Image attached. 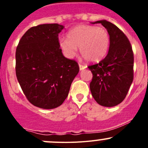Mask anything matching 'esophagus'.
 Listing matches in <instances>:
<instances>
[{"mask_svg":"<svg viewBox=\"0 0 148 148\" xmlns=\"http://www.w3.org/2000/svg\"><path fill=\"white\" fill-rule=\"evenodd\" d=\"M79 69L80 70H82V69H84L85 68H86V66L82 64H79Z\"/></svg>","mask_w":148,"mask_h":148,"instance_id":"1","label":"esophagus"}]
</instances>
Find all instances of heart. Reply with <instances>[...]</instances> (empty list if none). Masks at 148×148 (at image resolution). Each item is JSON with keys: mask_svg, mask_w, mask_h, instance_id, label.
Masks as SVG:
<instances>
[{"mask_svg": "<svg viewBox=\"0 0 148 148\" xmlns=\"http://www.w3.org/2000/svg\"><path fill=\"white\" fill-rule=\"evenodd\" d=\"M68 38L59 39V46L64 55L73 58L79 46L80 53L86 60L97 62L107 53L110 46V35L106 28L100 26L82 25L70 30Z\"/></svg>", "mask_w": 148, "mask_h": 148, "instance_id": "1", "label": "heart"}]
</instances>
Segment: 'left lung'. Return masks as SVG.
<instances>
[{
	"mask_svg": "<svg viewBox=\"0 0 148 148\" xmlns=\"http://www.w3.org/2000/svg\"><path fill=\"white\" fill-rule=\"evenodd\" d=\"M101 23L110 35L107 56L99 63L88 66L92 73L91 93L104 107H114L125 99L134 78V54L127 37L117 26L105 20Z\"/></svg>",
	"mask_w": 148,
	"mask_h": 148,
	"instance_id": "1",
	"label": "left lung"
}]
</instances>
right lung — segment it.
I'll use <instances>...</instances> for the list:
<instances>
[{
	"instance_id": "right-lung-1",
	"label": "right lung",
	"mask_w": 148,
	"mask_h": 148,
	"mask_svg": "<svg viewBox=\"0 0 148 148\" xmlns=\"http://www.w3.org/2000/svg\"><path fill=\"white\" fill-rule=\"evenodd\" d=\"M58 23L34 26L23 34L16 51V74L26 97L33 105L53 109L64 102L79 71L78 63L64 56Z\"/></svg>"
}]
</instances>
